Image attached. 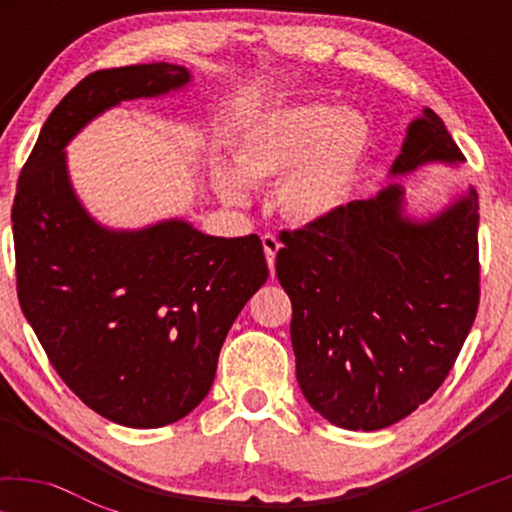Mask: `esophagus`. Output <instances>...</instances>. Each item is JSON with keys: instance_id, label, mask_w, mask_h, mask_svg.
<instances>
[{"instance_id": "esophagus-1", "label": "esophagus", "mask_w": 512, "mask_h": 512, "mask_svg": "<svg viewBox=\"0 0 512 512\" xmlns=\"http://www.w3.org/2000/svg\"><path fill=\"white\" fill-rule=\"evenodd\" d=\"M261 242H263L265 258H268V268H270V275H275V256H277V251H279V240H277V235H272V233H265V235L261 237Z\"/></svg>"}]
</instances>
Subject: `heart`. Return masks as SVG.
I'll return each instance as SVG.
<instances>
[{
    "mask_svg": "<svg viewBox=\"0 0 512 512\" xmlns=\"http://www.w3.org/2000/svg\"><path fill=\"white\" fill-rule=\"evenodd\" d=\"M373 132L354 109L310 102L272 109L237 137L235 172H216L228 202L249 198L247 184L277 181V209L296 226L335 219L359 191Z\"/></svg>",
    "mask_w": 512,
    "mask_h": 512,
    "instance_id": "obj_1",
    "label": "heart"
}]
</instances>
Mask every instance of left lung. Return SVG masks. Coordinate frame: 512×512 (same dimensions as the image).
<instances>
[{"label":"left lung","mask_w":512,"mask_h":512,"mask_svg":"<svg viewBox=\"0 0 512 512\" xmlns=\"http://www.w3.org/2000/svg\"><path fill=\"white\" fill-rule=\"evenodd\" d=\"M464 160L424 109L389 177ZM478 221L473 186L443 212L412 219L405 188L391 181L328 223L282 233L277 279L293 305L296 377L312 410L340 429L377 431L429 401L478 312Z\"/></svg>","instance_id":"obj_1"}]
</instances>
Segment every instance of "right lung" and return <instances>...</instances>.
Segmentation results:
<instances>
[{
  "label": "right lung",
  "instance_id": "right-lung-1",
  "mask_svg": "<svg viewBox=\"0 0 512 512\" xmlns=\"http://www.w3.org/2000/svg\"><path fill=\"white\" fill-rule=\"evenodd\" d=\"M191 83L170 62L100 69L48 116L13 200L18 300L62 382L97 415L156 429L198 408L223 340L268 279L258 235L214 237L184 219L139 230L81 205L65 146L111 107Z\"/></svg>",
  "mask_w": 512,
  "mask_h": 512
}]
</instances>
